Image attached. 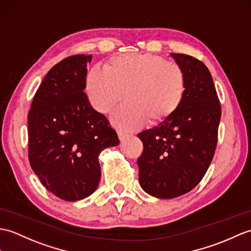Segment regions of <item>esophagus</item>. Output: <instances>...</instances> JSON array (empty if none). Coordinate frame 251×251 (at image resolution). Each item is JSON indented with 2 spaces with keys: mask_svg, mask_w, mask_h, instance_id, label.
Wrapping results in <instances>:
<instances>
[{
  "mask_svg": "<svg viewBox=\"0 0 251 251\" xmlns=\"http://www.w3.org/2000/svg\"><path fill=\"white\" fill-rule=\"evenodd\" d=\"M118 136H119V139L121 140V141H124L126 138H128V133L123 132V131H119L118 132Z\"/></svg>",
  "mask_w": 251,
  "mask_h": 251,
  "instance_id": "34e87169",
  "label": "esophagus"
}]
</instances>
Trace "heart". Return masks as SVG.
<instances>
[{"mask_svg":"<svg viewBox=\"0 0 251 251\" xmlns=\"http://www.w3.org/2000/svg\"><path fill=\"white\" fill-rule=\"evenodd\" d=\"M187 90V78L178 64L150 53H122L111 57L104 71L92 68L85 92L97 112L108 114L124 97L126 103L112 114V124L131 131L150 122L166 123L177 112Z\"/></svg>","mask_w":251,"mask_h":251,"instance_id":"obj_1","label":"heart"}]
</instances>
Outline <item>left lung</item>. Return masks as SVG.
Masks as SVG:
<instances>
[{
    "label": "left lung",
    "mask_w": 251,
    "mask_h": 251,
    "mask_svg": "<svg viewBox=\"0 0 251 251\" xmlns=\"http://www.w3.org/2000/svg\"><path fill=\"white\" fill-rule=\"evenodd\" d=\"M187 78L177 112L166 123L140 132L139 182L149 195L172 199L194 189L216 150L221 107L207 67L194 56L171 53Z\"/></svg>",
    "instance_id": "1"
}]
</instances>
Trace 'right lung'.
I'll return each mask as SVG.
<instances>
[{
    "mask_svg": "<svg viewBox=\"0 0 251 251\" xmlns=\"http://www.w3.org/2000/svg\"><path fill=\"white\" fill-rule=\"evenodd\" d=\"M92 55L68 56L40 83L27 115L28 160L45 187L65 201L91 196L100 180L98 156L120 140L86 94Z\"/></svg>",
    "mask_w": 251,
    "mask_h": 251,
    "instance_id": "right-lung-1",
    "label": "right lung"
}]
</instances>
